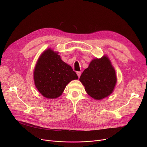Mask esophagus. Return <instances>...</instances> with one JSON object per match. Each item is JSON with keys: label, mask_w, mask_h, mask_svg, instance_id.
<instances>
[{"label": "esophagus", "mask_w": 147, "mask_h": 147, "mask_svg": "<svg viewBox=\"0 0 147 147\" xmlns=\"http://www.w3.org/2000/svg\"><path fill=\"white\" fill-rule=\"evenodd\" d=\"M77 74H78V77H79V78L80 77V75H81V72H80V71L77 72Z\"/></svg>", "instance_id": "1"}]
</instances>
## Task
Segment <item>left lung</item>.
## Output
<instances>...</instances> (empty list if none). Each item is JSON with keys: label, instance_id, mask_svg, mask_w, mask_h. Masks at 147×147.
<instances>
[{"label": "left lung", "instance_id": "1", "mask_svg": "<svg viewBox=\"0 0 147 147\" xmlns=\"http://www.w3.org/2000/svg\"><path fill=\"white\" fill-rule=\"evenodd\" d=\"M79 80L88 94L95 99L109 96L117 82L114 69L107 57L92 60Z\"/></svg>", "mask_w": 147, "mask_h": 147}]
</instances>
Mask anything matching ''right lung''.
<instances>
[{
	"instance_id": "1",
	"label": "right lung",
	"mask_w": 147,
	"mask_h": 147,
	"mask_svg": "<svg viewBox=\"0 0 147 147\" xmlns=\"http://www.w3.org/2000/svg\"><path fill=\"white\" fill-rule=\"evenodd\" d=\"M78 79L71 67L51 49L40 55L34 71L36 88L43 96L51 99L59 97L69 82Z\"/></svg>"
}]
</instances>
